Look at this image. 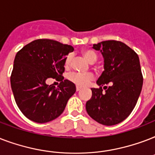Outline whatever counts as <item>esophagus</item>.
Returning a JSON list of instances; mask_svg holds the SVG:
<instances>
[{"instance_id": "34e87169", "label": "esophagus", "mask_w": 155, "mask_h": 155, "mask_svg": "<svg viewBox=\"0 0 155 155\" xmlns=\"http://www.w3.org/2000/svg\"><path fill=\"white\" fill-rule=\"evenodd\" d=\"M80 89H81V87H80V86H76V91H77V92L78 91H80Z\"/></svg>"}]
</instances>
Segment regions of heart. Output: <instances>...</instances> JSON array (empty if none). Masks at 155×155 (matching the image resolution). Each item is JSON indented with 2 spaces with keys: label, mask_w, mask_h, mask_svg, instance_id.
<instances>
[{
  "label": "heart",
  "mask_w": 155,
  "mask_h": 155,
  "mask_svg": "<svg viewBox=\"0 0 155 155\" xmlns=\"http://www.w3.org/2000/svg\"><path fill=\"white\" fill-rule=\"evenodd\" d=\"M83 55L85 58V59L88 61L89 63H94L97 59V53L92 51V50H85L82 52ZM71 61V55L68 54L65 58V67H69ZM68 80L71 82L74 83L75 84L78 86H85L87 85L91 80H93V75L92 73H81L78 71H72L68 74Z\"/></svg>",
  "instance_id": "1"
}]
</instances>
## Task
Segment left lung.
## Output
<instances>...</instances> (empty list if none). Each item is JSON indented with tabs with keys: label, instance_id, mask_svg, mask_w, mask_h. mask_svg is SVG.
Returning <instances> with one entry per match:
<instances>
[{
	"label": "left lung",
	"instance_id": "left-lung-1",
	"mask_svg": "<svg viewBox=\"0 0 155 155\" xmlns=\"http://www.w3.org/2000/svg\"><path fill=\"white\" fill-rule=\"evenodd\" d=\"M92 48L101 52L104 71L97 81L99 88H92L86 110L100 124L117 125L132 113L142 91L139 58L127 45L115 40L93 44Z\"/></svg>",
	"mask_w": 155,
	"mask_h": 155
}]
</instances>
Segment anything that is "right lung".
<instances>
[{
	"mask_svg": "<svg viewBox=\"0 0 155 155\" xmlns=\"http://www.w3.org/2000/svg\"><path fill=\"white\" fill-rule=\"evenodd\" d=\"M71 46L54 40L37 39L17 53L10 83L13 97L21 112L30 120L46 123L63 113L75 85L63 80L66 55ZM50 78L61 81L55 88L46 84Z\"/></svg>",
	"mask_w": 155,
	"mask_h": 155,
	"instance_id": "right-lung-1",
	"label": "right lung"
}]
</instances>
